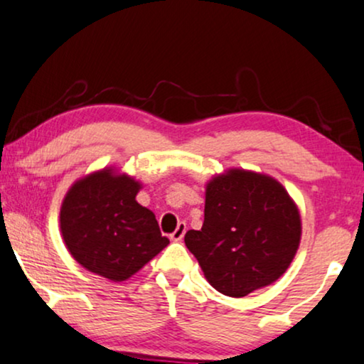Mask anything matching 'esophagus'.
I'll return each mask as SVG.
<instances>
[{
  "instance_id": "esophagus-1",
  "label": "esophagus",
  "mask_w": 364,
  "mask_h": 364,
  "mask_svg": "<svg viewBox=\"0 0 364 364\" xmlns=\"http://www.w3.org/2000/svg\"><path fill=\"white\" fill-rule=\"evenodd\" d=\"M185 233H186V223L185 222H179L176 230H174V232L171 233V240L179 242L183 237H185Z\"/></svg>"
}]
</instances>
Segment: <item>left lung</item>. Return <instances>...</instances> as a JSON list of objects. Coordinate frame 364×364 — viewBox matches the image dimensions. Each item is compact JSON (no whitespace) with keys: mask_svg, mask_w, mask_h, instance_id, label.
Returning <instances> with one entry per match:
<instances>
[{"mask_svg":"<svg viewBox=\"0 0 364 364\" xmlns=\"http://www.w3.org/2000/svg\"><path fill=\"white\" fill-rule=\"evenodd\" d=\"M301 233L297 205L277 179L233 168L206 183L203 227L188 230L185 243L211 287L243 297L282 277Z\"/></svg>","mask_w":364,"mask_h":364,"instance_id":"8db88e82","label":"left lung"}]
</instances>
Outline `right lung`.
<instances>
[{
    "mask_svg": "<svg viewBox=\"0 0 364 364\" xmlns=\"http://www.w3.org/2000/svg\"><path fill=\"white\" fill-rule=\"evenodd\" d=\"M141 183L114 168L77 179L60 208L67 250L84 269L122 282L168 247L156 216L136 201Z\"/></svg>",
    "mask_w": 364,
    "mask_h": 364,
    "instance_id": "right-lung-1",
    "label": "right lung"
}]
</instances>
